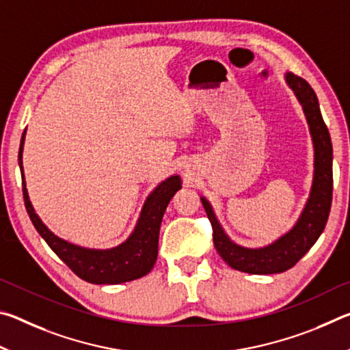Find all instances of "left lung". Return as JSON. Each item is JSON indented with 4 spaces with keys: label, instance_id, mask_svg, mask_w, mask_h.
I'll list each match as a JSON object with an SVG mask.
<instances>
[{
    "label": "left lung",
    "instance_id": "8db88e82",
    "mask_svg": "<svg viewBox=\"0 0 350 350\" xmlns=\"http://www.w3.org/2000/svg\"><path fill=\"white\" fill-rule=\"evenodd\" d=\"M287 86L306 116L313 144V179L309 198L296 222L280 238L262 247H244L236 244L225 233L211 204L200 196L202 205L213 225V242L217 253L230 267L252 275H273L292 269L321 236L327 222L332 204V142L329 129L323 120L315 91L304 79L292 72L284 74Z\"/></svg>",
    "mask_w": 350,
    "mask_h": 350
}]
</instances>
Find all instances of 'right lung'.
Returning <instances> with one entry per match:
<instances>
[{"label": "right lung", "mask_w": 350, "mask_h": 350, "mask_svg": "<svg viewBox=\"0 0 350 350\" xmlns=\"http://www.w3.org/2000/svg\"><path fill=\"white\" fill-rule=\"evenodd\" d=\"M26 129L23 133L18 165L23 179V198L27 215L41 238L49 245L74 273L91 284H122L139 280L152 270L157 259L159 232L162 217L176 191L182 188L180 176L173 174L162 180L148 194L135 227L128 238L111 248H88L72 244L52 233L35 213L26 188L23 170V150H25Z\"/></svg>", "instance_id": "obj_1"}]
</instances>
